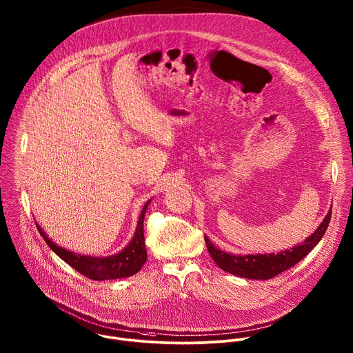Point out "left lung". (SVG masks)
Listing matches in <instances>:
<instances>
[{
  "label": "left lung",
  "mask_w": 353,
  "mask_h": 353,
  "mask_svg": "<svg viewBox=\"0 0 353 353\" xmlns=\"http://www.w3.org/2000/svg\"><path fill=\"white\" fill-rule=\"evenodd\" d=\"M332 219V212L327 213L319 228L307 238L301 245L294 246L292 249H288L285 252H281L278 254H248V256H235L228 254L225 252H221L217 249L208 236H205V242L208 246V250L212 256V259L216 261V264L225 272H230L232 275H238L241 278L246 279H271L293 265H296L299 261H301L322 239L325 235L329 223Z\"/></svg>",
  "instance_id": "8db88e82"
}]
</instances>
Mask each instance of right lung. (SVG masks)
I'll return each mask as SVG.
<instances>
[{
    "label": "right lung",
    "mask_w": 353,
    "mask_h": 353,
    "mask_svg": "<svg viewBox=\"0 0 353 353\" xmlns=\"http://www.w3.org/2000/svg\"><path fill=\"white\" fill-rule=\"evenodd\" d=\"M150 205V201L144 205L137 228L134 232L133 239L130 243L118 254L111 257H89V256H81L74 252H68L57 245H54L46 234L37 225L38 232L46 242V245L70 267H72L75 271H78L81 275L93 279V281H107V279H121L128 278L140 271V268L144 265L147 260V249L144 242V214L147 212V208Z\"/></svg>",
    "instance_id": "right-lung-1"
}]
</instances>
